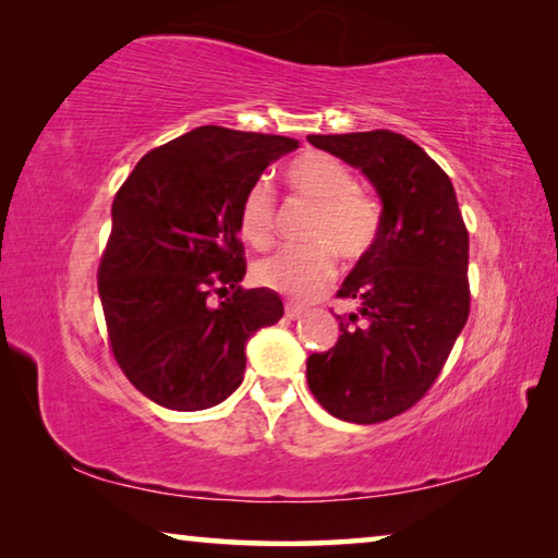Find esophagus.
<instances>
[{"label":"esophagus","instance_id":"esophagus-1","mask_svg":"<svg viewBox=\"0 0 558 558\" xmlns=\"http://www.w3.org/2000/svg\"><path fill=\"white\" fill-rule=\"evenodd\" d=\"M302 315V307L295 305V302H286V317L288 319H295Z\"/></svg>","mask_w":558,"mask_h":558}]
</instances>
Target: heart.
<instances>
[{"label":"heart","instance_id":"heart-1","mask_svg":"<svg viewBox=\"0 0 558 558\" xmlns=\"http://www.w3.org/2000/svg\"><path fill=\"white\" fill-rule=\"evenodd\" d=\"M290 192L315 204L305 223V245H292L260 260L253 276L292 300H313L335 280L337 260H362L381 231V206L356 186V174L342 159L307 153L286 169ZM239 233L253 248L266 251L278 239V199L268 179L248 186L239 206Z\"/></svg>","mask_w":558,"mask_h":558}]
</instances>
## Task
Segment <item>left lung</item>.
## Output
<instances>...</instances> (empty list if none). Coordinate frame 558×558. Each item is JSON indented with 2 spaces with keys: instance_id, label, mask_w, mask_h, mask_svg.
Returning a JSON list of instances; mask_svg holds the SVG:
<instances>
[{
  "instance_id": "obj_1",
  "label": "left lung",
  "mask_w": 558,
  "mask_h": 558,
  "mask_svg": "<svg viewBox=\"0 0 558 558\" xmlns=\"http://www.w3.org/2000/svg\"><path fill=\"white\" fill-rule=\"evenodd\" d=\"M369 177L381 196V231L337 298L332 349L307 359V386L335 418L381 423L436 384L470 315L468 229L450 177L391 130L307 135Z\"/></svg>"
}]
</instances>
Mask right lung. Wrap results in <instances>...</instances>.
Listing matches in <instances>:
<instances>
[{
  "label": "right lung",
  "instance_id": "1",
  "mask_svg": "<svg viewBox=\"0 0 558 558\" xmlns=\"http://www.w3.org/2000/svg\"><path fill=\"white\" fill-rule=\"evenodd\" d=\"M298 140L219 125L149 149L118 189L98 266L108 344L130 384L172 411H202L239 389L245 342L282 302L243 290L239 206ZM232 295L219 306L211 294Z\"/></svg>",
  "mask_w": 558,
  "mask_h": 558
}]
</instances>
